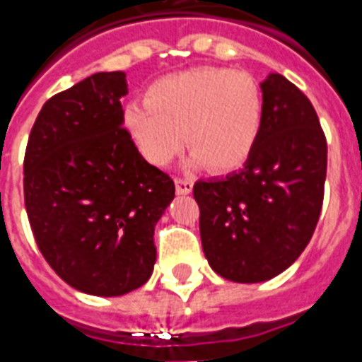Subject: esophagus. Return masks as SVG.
<instances>
[{
    "mask_svg": "<svg viewBox=\"0 0 362 362\" xmlns=\"http://www.w3.org/2000/svg\"><path fill=\"white\" fill-rule=\"evenodd\" d=\"M175 184H176V193H178V195H187V193L193 189L192 178H180V176H178V178L175 180Z\"/></svg>",
    "mask_w": 362,
    "mask_h": 362,
    "instance_id": "obj_1",
    "label": "esophagus"
}]
</instances>
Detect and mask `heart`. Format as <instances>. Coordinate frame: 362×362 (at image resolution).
I'll list each match as a JSON object with an SVG mask.
<instances>
[{"label": "heart", "instance_id": "heart-1", "mask_svg": "<svg viewBox=\"0 0 362 362\" xmlns=\"http://www.w3.org/2000/svg\"><path fill=\"white\" fill-rule=\"evenodd\" d=\"M125 121L138 150L167 165L186 144L214 173L239 169L255 151L264 121L260 85L247 71L192 68L157 81L148 104H131Z\"/></svg>", "mask_w": 362, "mask_h": 362}]
</instances>
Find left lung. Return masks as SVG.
<instances>
[{
    "instance_id": "8db88e82",
    "label": "left lung",
    "mask_w": 362,
    "mask_h": 362,
    "mask_svg": "<svg viewBox=\"0 0 362 362\" xmlns=\"http://www.w3.org/2000/svg\"><path fill=\"white\" fill-rule=\"evenodd\" d=\"M264 121L239 173L199 180L203 252L224 279L260 283L294 264L319 222L327 138L308 96L281 74L262 83Z\"/></svg>"
}]
</instances>
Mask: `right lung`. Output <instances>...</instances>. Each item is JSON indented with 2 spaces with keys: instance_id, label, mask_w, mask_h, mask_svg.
Listing matches in <instances>:
<instances>
[{
  "instance_id": "1",
  "label": "right lung",
  "mask_w": 362,
  "mask_h": 362,
  "mask_svg": "<svg viewBox=\"0 0 362 362\" xmlns=\"http://www.w3.org/2000/svg\"><path fill=\"white\" fill-rule=\"evenodd\" d=\"M123 71H98L51 96L24 156V205L35 243L60 279L121 296L150 279L153 230L175 182L123 127Z\"/></svg>"
}]
</instances>
